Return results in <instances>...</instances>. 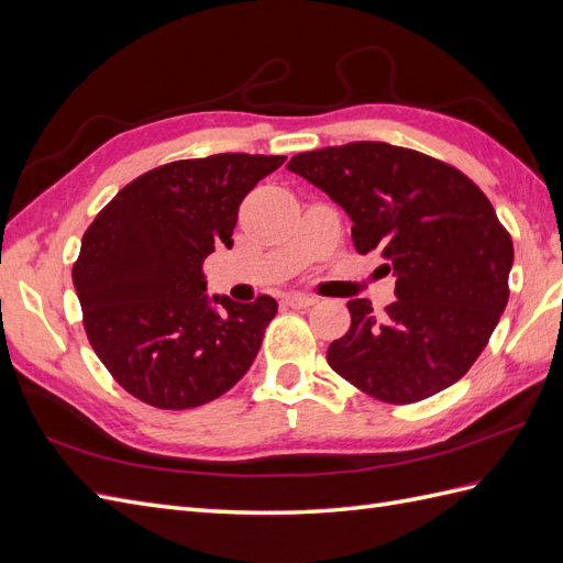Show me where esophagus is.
<instances>
[{"label": "esophagus", "instance_id": "obj_1", "mask_svg": "<svg viewBox=\"0 0 563 563\" xmlns=\"http://www.w3.org/2000/svg\"><path fill=\"white\" fill-rule=\"evenodd\" d=\"M285 305L292 307V309H307V307L316 305V299L309 297V295H290L285 299Z\"/></svg>", "mask_w": 563, "mask_h": 563}]
</instances>
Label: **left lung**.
<instances>
[{
    "label": "left lung",
    "instance_id": "8db88e82",
    "mask_svg": "<svg viewBox=\"0 0 563 563\" xmlns=\"http://www.w3.org/2000/svg\"><path fill=\"white\" fill-rule=\"evenodd\" d=\"M287 168L338 201L358 254L380 252L395 301L350 299L328 364L364 395L413 405L464 378L509 301L514 242L459 168L387 142L301 152Z\"/></svg>",
    "mask_w": 563,
    "mask_h": 563
}]
</instances>
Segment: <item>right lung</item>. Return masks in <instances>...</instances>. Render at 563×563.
Instances as JSON below:
<instances>
[{
	"label": "right lung",
	"mask_w": 563,
	"mask_h": 563,
	"mask_svg": "<svg viewBox=\"0 0 563 563\" xmlns=\"http://www.w3.org/2000/svg\"><path fill=\"white\" fill-rule=\"evenodd\" d=\"M285 156L213 154L128 183L85 230L74 264L82 328L125 393L156 409H192L233 387L262 347L278 301L213 297L205 258L233 247L238 209Z\"/></svg>",
	"instance_id": "obj_1"
}]
</instances>
